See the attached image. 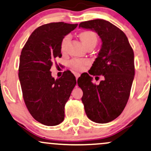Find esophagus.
I'll use <instances>...</instances> for the list:
<instances>
[{"instance_id":"obj_1","label":"esophagus","mask_w":151,"mask_h":151,"mask_svg":"<svg viewBox=\"0 0 151 151\" xmlns=\"http://www.w3.org/2000/svg\"><path fill=\"white\" fill-rule=\"evenodd\" d=\"M74 76L76 77V79H78V77H79V76H80V74H79V73H74Z\"/></svg>"}]
</instances>
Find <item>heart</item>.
Masks as SVG:
<instances>
[{"label": "heart", "mask_w": 151, "mask_h": 151, "mask_svg": "<svg viewBox=\"0 0 151 151\" xmlns=\"http://www.w3.org/2000/svg\"><path fill=\"white\" fill-rule=\"evenodd\" d=\"M79 37L81 42L86 47L89 45H96L97 42L98 37L96 34L91 30H84L80 32L79 34ZM71 39L70 35H67L65 37L62 38L60 44V48L62 51H65L67 45L70 42ZM89 64V61L88 60H79V59H74L70 62V66L72 68L76 70L81 71L85 68L86 65Z\"/></svg>", "instance_id": "obj_1"}]
</instances>
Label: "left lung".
Segmentation results:
<instances>
[{
    "instance_id": "1",
    "label": "left lung",
    "mask_w": 151,
    "mask_h": 151,
    "mask_svg": "<svg viewBox=\"0 0 151 151\" xmlns=\"http://www.w3.org/2000/svg\"><path fill=\"white\" fill-rule=\"evenodd\" d=\"M79 27L95 31L102 41L89 73L104 79L96 85L86 74L77 84L83 91L81 101L87 117L106 124L122 113L129 100L135 75L134 54L125 33L110 22L96 19L81 22Z\"/></svg>"
}]
</instances>
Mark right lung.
Segmentation results:
<instances>
[{
    "label": "right lung",
    "instance_id": "obj_1",
    "mask_svg": "<svg viewBox=\"0 0 151 151\" xmlns=\"http://www.w3.org/2000/svg\"><path fill=\"white\" fill-rule=\"evenodd\" d=\"M77 25L59 22L40 26L22 50L18 77L24 101L32 116L45 126L64 121L65 104L77 84L70 71L55 79L50 69L55 59L62 57V38Z\"/></svg>",
    "mask_w": 151,
    "mask_h": 151
}]
</instances>
